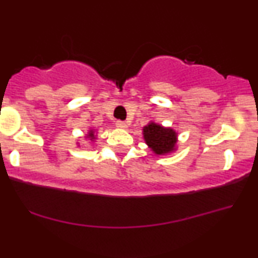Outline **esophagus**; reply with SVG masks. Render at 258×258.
<instances>
[{"label": "esophagus", "instance_id": "1", "mask_svg": "<svg viewBox=\"0 0 258 258\" xmlns=\"http://www.w3.org/2000/svg\"><path fill=\"white\" fill-rule=\"evenodd\" d=\"M116 127H119V128H127V123L125 121H121V120H117L115 122Z\"/></svg>", "mask_w": 258, "mask_h": 258}]
</instances>
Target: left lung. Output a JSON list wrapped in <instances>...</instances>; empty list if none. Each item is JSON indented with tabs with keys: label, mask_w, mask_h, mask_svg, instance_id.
Here are the masks:
<instances>
[{
	"label": "left lung",
	"mask_w": 258,
	"mask_h": 258,
	"mask_svg": "<svg viewBox=\"0 0 258 258\" xmlns=\"http://www.w3.org/2000/svg\"><path fill=\"white\" fill-rule=\"evenodd\" d=\"M143 137L148 147L156 155H166L174 151L178 142L174 130L155 122H149L143 128Z\"/></svg>",
	"instance_id": "obj_1"
}]
</instances>
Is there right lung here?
I'll use <instances>...</instances> for the list:
<instances>
[{
  "label": "right lung",
  "instance_id": "add662e5",
  "mask_svg": "<svg viewBox=\"0 0 258 258\" xmlns=\"http://www.w3.org/2000/svg\"><path fill=\"white\" fill-rule=\"evenodd\" d=\"M86 137L91 139V141H94V139L96 138V137H95V132H94V130H90L89 133H88V136H86Z\"/></svg>",
  "mask_w": 258,
  "mask_h": 258
}]
</instances>
